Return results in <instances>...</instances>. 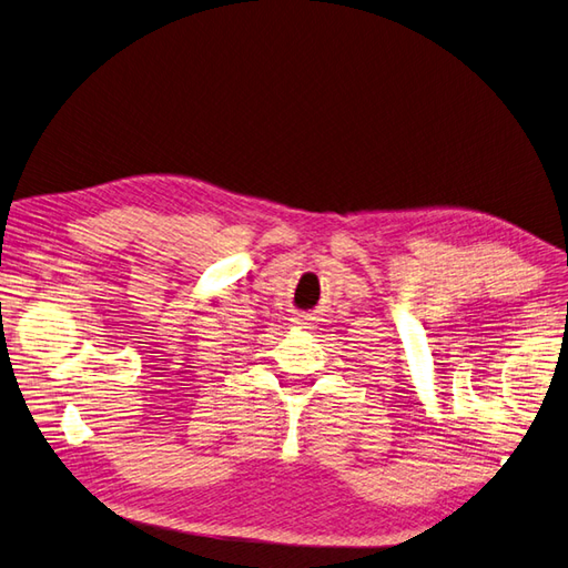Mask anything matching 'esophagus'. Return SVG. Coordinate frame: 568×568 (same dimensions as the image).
<instances>
[{"label":"esophagus","instance_id":"1","mask_svg":"<svg viewBox=\"0 0 568 568\" xmlns=\"http://www.w3.org/2000/svg\"><path fill=\"white\" fill-rule=\"evenodd\" d=\"M294 324L303 326V329H313V317L307 315V313H298V315L294 317Z\"/></svg>","mask_w":568,"mask_h":568}]
</instances>
